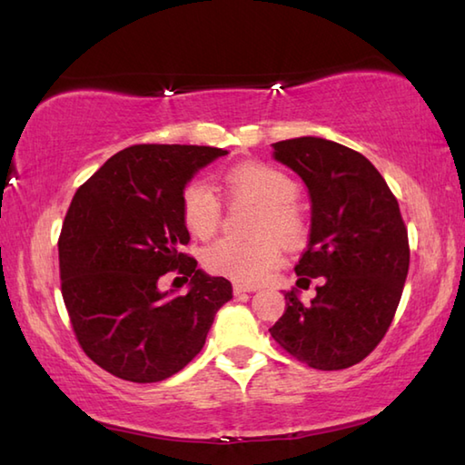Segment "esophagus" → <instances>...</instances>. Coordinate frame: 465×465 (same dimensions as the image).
Instances as JSON below:
<instances>
[{
	"label": "esophagus",
	"mask_w": 465,
	"mask_h": 465,
	"mask_svg": "<svg viewBox=\"0 0 465 465\" xmlns=\"http://www.w3.org/2000/svg\"><path fill=\"white\" fill-rule=\"evenodd\" d=\"M250 292H255V288H252V285L233 283V295H243V293H250Z\"/></svg>",
	"instance_id": "34e87169"
}]
</instances>
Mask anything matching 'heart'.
<instances>
[{
    "instance_id": "heart-1",
    "label": "heart",
    "mask_w": 465,
    "mask_h": 465,
    "mask_svg": "<svg viewBox=\"0 0 465 465\" xmlns=\"http://www.w3.org/2000/svg\"><path fill=\"white\" fill-rule=\"evenodd\" d=\"M233 195L258 203L263 213L255 242L220 240L203 252L205 270L242 285L263 282L282 262V245L298 243L303 238L305 223L298 207V185L288 173L265 163H242L225 175ZM182 215L187 230L197 238H212L222 222V205L213 187L205 180H192L182 192ZM275 232L274 236L271 233Z\"/></svg>"
}]
</instances>
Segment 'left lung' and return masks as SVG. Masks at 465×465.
<instances>
[{
	"label": "left lung",
	"instance_id": "8db88e82",
	"mask_svg": "<svg viewBox=\"0 0 465 465\" xmlns=\"http://www.w3.org/2000/svg\"><path fill=\"white\" fill-rule=\"evenodd\" d=\"M273 157L302 177L312 202L308 250L295 273L323 278L312 303L285 292L272 338L313 370L360 363L388 331L410 268L398 200L361 153L323 137L272 143Z\"/></svg>",
	"mask_w": 465,
	"mask_h": 465
}]
</instances>
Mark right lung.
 Wrapping results in <instances>:
<instances>
[{
  "label": "right lung",
  "mask_w": 465,
  "mask_h": 465,
  "mask_svg": "<svg viewBox=\"0 0 465 465\" xmlns=\"http://www.w3.org/2000/svg\"><path fill=\"white\" fill-rule=\"evenodd\" d=\"M222 155L210 145H132L74 195L57 242L62 295L82 350L115 378L152 383L183 370L232 300L230 282L182 253L183 187ZM167 271L192 277L191 292L157 289Z\"/></svg>",
  "instance_id": "obj_1"
}]
</instances>
